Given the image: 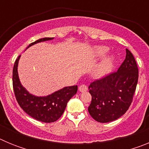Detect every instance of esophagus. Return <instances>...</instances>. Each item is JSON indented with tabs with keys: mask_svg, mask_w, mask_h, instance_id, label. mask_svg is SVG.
Listing matches in <instances>:
<instances>
[{
	"mask_svg": "<svg viewBox=\"0 0 149 149\" xmlns=\"http://www.w3.org/2000/svg\"><path fill=\"white\" fill-rule=\"evenodd\" d=\"M87 86H86V85H84V84H82V85H81V86H79V91L81 92V93H85V92L87 91Z\"/></svg>",
	"mask_w": 149,
	"mask_h": 149,
	"instance_id": "esophagus-1",
	"label": "esophagus"
}]
</instances>
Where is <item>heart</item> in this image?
Here are the masks:
<instances>
[{"mask_svg": "<svg viewBox=\"0 0 149 149\" xmlns=\"http://www.w3.org/2000/svg\"><path fill=\"white\" fill-rule=\"evenodd\" d=\"M108 51V48L105 46H98L94 49V54L96 56H102ZM114 58L113 56H106L103 60L100 63L98 67L96 68L95 73L98 77H102L108 73L111 69L113 64Z\"/></svg>", "mask_w": 149, "mask_h": 149, "instance_id": "1", "label": "heart"}]
</instances>
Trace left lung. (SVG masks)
<instances>
[{
    "instance_id": "8db88e82",
    "label": "left lung",
    "mask_w": 149,
    "mask_h": 149,
    "mask_svg": "<svg viewBox=\"0 0 149 149\" xmlns=\"http://www.w3.org/2000/svg\"><path fill=\"white\" fill-rule=\"evenodd\" d=\"M138 67L132 53L126 49V56L118 71L91 83L92 101L88 111L98 122L116 120L131 106L138 82Z\"/></svg>"
}]
</instances>
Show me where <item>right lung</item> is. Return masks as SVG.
Wrapping results in <instances>:
<instances>
[{
  "mask_svg": "<svg viewBox=\"0 0 149 149\" xmlns=\"http://www.w3.org/2000/svg\"><path fill=\"white\" fill-rule=\"evenodd\" d=\"M53 39L48 37L39 39L30 43L27 48L38 42ZM20 56H18L15 60L13 70V90L18 104L26 113L36 120L45 123L56 122L63 115L68 101L77 93V86H66L44 97L30 94L22 86L18 78V64Z\"/></svg>",
  "mask_w": 149,
  "mask_h": 149,
  "instance_id": "1",
  "label": "right lung"
}]
</instances>
